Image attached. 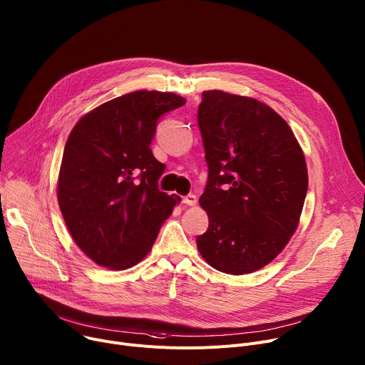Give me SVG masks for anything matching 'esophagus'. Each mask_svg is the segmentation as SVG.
<instances>
[{
	"mask_svg": "<svg viewBox=\"0 0 365 365\" xmlns=\"http://www.w3.org/2000/svg\"><path fill=\"white\" fill-rule=\"evenodd\" d=\"M182 203L187 206H195L197 205V197L194 194H188L185 197H182Z\"/></svg>",
	"mask_w": 365,
	"mask_h": 365,
	"instance_id": "obj_1",
	"label": "esophagus"
}]
</instances>
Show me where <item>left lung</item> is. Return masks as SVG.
Returning <instances> with one entry per match:
<instances>
[{
    "label": "left lung",
    "instance_id": "8db88e82",
    "mask_svg": "<svg viewBox=\"0 0 365 365\" xmlns=\"http://www.w3.org/2000/svg\"><path fill=\"white\" fill-rule=\"evenodd\" d=\"M197 120L209 167L200 197L209 229L197 248L217 271L261 269L297 229L309 184L303 150L287 121L251 97L203 91Z\"/></svg>",
    "mask_w": 365,
    "mask_h": 365
}]
</instances>
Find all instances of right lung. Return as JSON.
<instances>
[{
  "instance_id": "right-lung-1",
  "label": "right lung",
  "mask_w": 365,
  "mask_h": 365,
  "mask_svg": "<svg viewBox=\"0 0 365 365\" xmlns=\"http://www.w3.org/2000/svg\"><path fill=\"white\" fill-rule=\"evenodd\" d=\"M184 104L174 93L142 90L98 106L73 126L58 201L75 244L96 264L136 265L181 200L158 188L165 165L149 146L158 118Z\"/></svg>"
}]
</instances>
